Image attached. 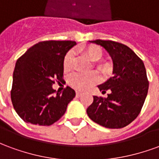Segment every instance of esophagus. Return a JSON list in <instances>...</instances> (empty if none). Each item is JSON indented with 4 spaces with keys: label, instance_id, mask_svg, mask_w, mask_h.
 <instances>
[{
    "label": "esophagus",
    "instance_id": "esophagus-1",
    "mask_svg": "<svg viewBox=\"0 0 159 159\" xmlns=\"http://www.w3.org/2000/svg\"><path fill=\"white\" fill-rule=\"evenodd\" d=\"M81 95H82V93H79V92H76V96L77 97V98H79V97L81 96Z\"/></svg>",
    "mask_w": 159,
    "mask_h": 159
}]
</instances>
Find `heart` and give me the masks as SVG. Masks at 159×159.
<instances>
[{
  "label": "heart",
  "mask_w": 159,
  "mask_h": 159,
  "mask_svg": "<svg viewBox=\"0 0 159 159\" xmlns=\"http://www.w3.org/2000/svg\"><path fill=\"white\" fill-rule=\"evenodd\" d=\"M87 57L92 60L97 61L102 57V50L97 46H90L85 50ZM74 62V52L69 51L66 53L63 61V67L66 70L71 69ZM100 82V76L95 72L74 73L68 79L70 86L78 91H85Z\"/></svg>",
  "instance_id": "1"
}]
</instances>
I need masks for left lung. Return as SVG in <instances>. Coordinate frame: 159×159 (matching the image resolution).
Segmentation results:
<instances>
[{"mask_svg":"<svg viewBox=\"0 0 159 159\" xmlns=\"http://www.w3.org/2000/svg\"><path fill=\"white\" fill-rule=\"evenodd\" d=\"M90 42L101 46L113 62V76L98 86L107 98L93 96L87 113L94 123L108 129L129 125L140 114L147 98L149 83L143 61L133 50L113 41L95 40Z\"/></svg>","mask_w":159,"mask_h":159,"instance_id":"1","label":"left lung"}]
</instances>
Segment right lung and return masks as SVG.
I'll list each match as a JSON object with an SVG mask.
<instances>
[{
    "mask_svg": "<svg viewBox=\"0 0 159 159\" xmlns=\"http://www.w3.org/2000/svg\"><path fill=\"white\" fill-rule=\"evenodd\" d=\"M76 44L73 41L40 42L17 60L11 100L25 122L49 126L65 114L76 92L67 86L62 93L53 95L52 86L55 80H63L65 56Z\"/></svg>",
    "mask_w": 159,
    "mask_h": 159,
    "instance_id": "1",
    "label": "right lung"
}]
</instances>
